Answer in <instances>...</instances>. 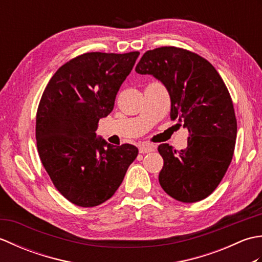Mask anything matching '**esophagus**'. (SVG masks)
I'll return each instance as SVG.
<instances>
[{
  "instance_id": "obj_1",
  "label": "esophagus",
  "mask_w": 262,
  "mask_h": 262,
  "mask_svg": "<svg viewBox=\"0 0 262 262\" xmlns=\"http://www.w3.org/2000/svg\"><path fill=\"white\" fill-rule=\"evenodd\" d=\"M153 151H154V146L149 145V144H142V145H140V153L142 154H146Z\"/></svg>"
}]
</instances>
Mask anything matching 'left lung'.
Returning <instances> with one entry per match:
<instances>
[{
    "mask_svg": "<svg viewBox=\"0 0 262 262\" xmlns=\"http://www.w3.org/2000/svg\"><path fill=\"white\" fill-rule=\"evenodd\" d=\"M135 71L163 83L171 119L189 132L187 147L179 153L169 144L159 146L164 161L161 187L182 203L205 199L223 179L235 147L236 118L224 81L207 59L172 46L147 51Z\"/></svg>",
    "mask_w": 262,
    "mask_h": 262,
    "instance_id": "8db88e82",
    "label": "left lung"
}]
</instances>
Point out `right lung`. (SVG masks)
<instances>
[{"mask_svg":"<svg viewBox=\"0 0 262 262\" xmlns=\"http://www.w3.org/2000/svg\"><path fill=\"white\" fill-rule=\"evenodd\" d=\"M138 55H80L56 71L39 102V158L57 190L80 207H94L113 197L138 154L134 145H111L96 134Z\"/></svg>","mask_w":262,"mask_h":262,"instance_id":"right-lung-1","label":"right lung"}]
</instances>
